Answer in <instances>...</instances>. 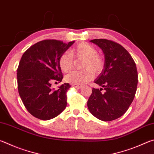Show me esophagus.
I'll list each match as a JSON object with an SVG mask.
<instances>
[{
    "instance_id": "34e87169",
    "label": "esophagus",
    "mask_w": 154,
    "mask_h": 154,
    "mask_svg": "<svg viewBox=\"0 0 154 154\" xmlns=\"http://www.w3.org/2000/svg\"><path fill=\"white\" fill-rule=\"evenodd\" d=\"M72 86L75 88H77V89H80V88H82V85H76V84H72Z\"/></svg>"
}]
</instances>
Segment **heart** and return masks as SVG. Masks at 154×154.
<instances>
[{
    "label": "heart",
    "instance_id": "b5f03b06",
    "mask_svg": "<svg viewBox=\"0 0 154 154\" xmlns=\"http://www.w3.org/2000/svg\"><path fill=\"white\" fill-rule=\"evenodd\" d=\"M97 49L90 44L80 43L70 51L65 52L59 58V66L61 71L67 72L73 66V58H83L82 71H75L65 77V80L71 84L83 85L94 78V73H100L104 66L103 57L97 54Z\"/></svg>",
    "mask_w": 154,
    "mask_h": 154
}]
</instances>
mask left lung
<instances>
[{"instance_id": "8db88e82", "label": "left lung", "mask_w": 154, "mask_h": 154, "mask_svg": "<svg viewBox=\"0 0 154 154\" xmlns=\"http://www.w3.org/2000/svg\"><path fill=\"white\" fill-rule=\"evenodd\" d=\"M90 42L102 49L105 65L94 83L103 89L92 88L88 100L90 113L102 121L114 120L126 113L134 100L138 83V72L133 58L120 44L105 38Z\"/></svg>"}]
</instances>
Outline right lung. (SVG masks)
<instances>
[{
	"label": "right lung",
	"mask_w": 154,
	"mask_h": 154,
	"mask_svg": "<svg viewBox=\"0 0 154 154\" xmlns=\"http://www.w3.org/2000/svg\"><path fill=\"white\" fill-rule=\"evenodd\" d=\"M74 42L43 40L22 55L17 70L18 92L26 109L35 118L49 120L66 108V92L71 85L64 83L58 90L51 86L54 81L60 83L63 79L59 58Z\"/></svg>",
	"instance_id": "add662e5"
}]
</instances>
